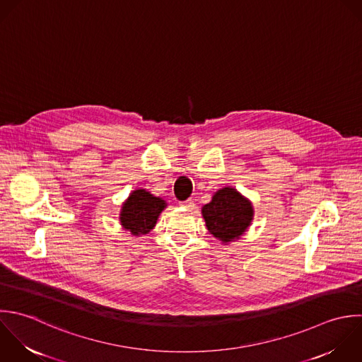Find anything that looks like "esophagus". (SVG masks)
Listing matches in <instances>:
<instances>
[{
	"mask_svg": "<svg viewBox=\"0 0 362 362\" xmlns=\"http://www.w3.org/2000/svg\"><path fill=\"white\" fill-rule=\"evenodd\" d=\"M182 207H185V209H194V202L192 200V199H187V200H183V202H180L179 203Z\"/></svg>",
	"mask_w": 362,
	"mask_h": 362,
	"instance_id": "esophagus-1",
	"label": "esophagus"
}]
</instances>
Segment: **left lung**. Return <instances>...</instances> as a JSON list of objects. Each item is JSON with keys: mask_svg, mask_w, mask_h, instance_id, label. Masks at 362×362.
<instances>
[{"mask_svg": "<svg viewBox=\"0 0 362 362\" xmlns=\"http://www.w3.org/2000/svg\"><path fill=\"white\" fill-rule=\"evenodd\" d=\"M209 231L218 240L230 243L238 238L252 220V206L235 189L218 190L202 209Z\"/></svg>", "mask_w": 362, "mask_h": 362, "instance_id": "8db88e82", "label": "left lung"}]
</instances>
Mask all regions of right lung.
I'll return each mask as SVG.
<instances>
[{
  "instance_id": "obj_1",
  "label": "right lung",
  "mask_w": 362,
  "mask_h": 362,
  "mask_svg": "<svg viewBox=\"0 0 362 362\" xmlns=\"http://www.w3.org/2000/svg\"><path fill=\"white\" fill-rule=\"evenodd\" d=\"M165 206V200L152 196L149 192L144 189L135 190L122 206L121 224L134 235L146 234L155 227L158 216Z\"/></svg>"
}]
</instances>
